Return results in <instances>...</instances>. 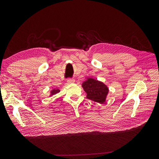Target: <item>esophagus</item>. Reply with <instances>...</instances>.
<instances>
[{
	"instance_id": "34e87169",
	"label": "esophagus",
	"mask_w": 159,
	"mask_h": 159,
	"mask_svg": "<svg viewBox=\"0 0 159 159\" xmlns=\"http://www.w3.org/2000/svg\"><path fill=\"white\" fill-rule=\"evenodd\" d=\"M67 81H68V84H71V83H74L75 81V80L74 78H68V80H67Z\"/></svg>"
}]
</instances>
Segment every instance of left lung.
Returning a JSON list of instances; mask_svg holds the SVG:
<instances>
[{
	"instance_id": "obj_1",
	"label": "left lung",
	"mask_w": 159,
	"mask_h": 159,
	"mask_svg": "<svg viewBox=\"0 0 159 159\" xmlns=\"http://www.w3.org/2000/svg\"><path fill=\"white\" fill-rule=\"evenodd\" d=\"M87 93V98L99 103L105 102L109 89L103 83L93 78H88L82 84Z\"/></svg>"
}]
</instances>
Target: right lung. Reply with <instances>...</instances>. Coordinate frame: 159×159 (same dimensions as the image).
Returning <instances> with one entry per match:
<instances>
[{"label":"right lung","mask_w":159,"mask_h":159,"mask_svg":"<svg viewBox=\"0 0 159 159\" xmlns=\"http://www.w3.org/2000/svg\"><path fill=\"white\" fill-rule=\"evenodd\" d=\"M58 92H60V90L58 89H54L52 91H51V95H55Z\"/></svg>","instance_id":"right-lung-1"}]
</instances>
